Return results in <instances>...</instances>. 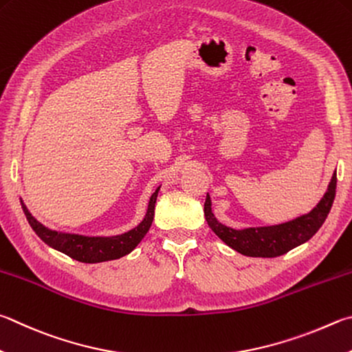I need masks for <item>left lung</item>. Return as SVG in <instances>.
I'll list each match as a JSON object with an SVG mask.
<instances>
[{
    "label": "left lung",
    "mask_w": 352,
    "mask_h": 352,
    "mask_svg": "<svg viewBox=\"0 0 352 352\" xmlns=\"http://www.w3.org/2000/svg\"><path fill=\"white\" fill-rule=\"evenodd\" d=\"M336 188L337 174L334 172L327 194L309 214L276 226L248 228L237 231V229L221 225L217 221L212 210H210L209 195L204 201V217H206L209 228L237 252L249 255V257H278V255H283L296 246L308 241L320 229L336 198Z\"/></svg>",
    "instance_id": "1"
}]
</instances>
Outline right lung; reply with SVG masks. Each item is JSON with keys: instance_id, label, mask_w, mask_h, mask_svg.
Listing matches in <instances>:
<instances>
[{"instance_id": "right-lung-1", "label": "right lung", "mask_w": 352, "mask_h": 352, "mask_svg": "<svg viewBox=\"0 0 352 352\" xmlns=\"http://www.w3.org/2000/svg\"><path fill=\"white\" fill-rule=\"evenodd\" d=\"M158 190L151 197L148 212H146L143 221L137 228L131 229L129 232L115 235V237H85V235L56 232L43 226L41 223H38L30 215L28 208L24 206V203H21V206L29 225L46 245L69 255L70 258L81 261V263H100V261H109L124 257V255L132 252L138 243L143 240L144 235L149 231L152 220H154Z\"/></svg>"}]
</instances>
